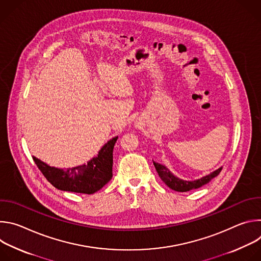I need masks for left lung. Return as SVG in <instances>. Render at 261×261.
I'll return each mask as SVG.
<instances>
[{"instance_id":"8db88e82","label":"left lung","mask_w":261,"mask_h":261,"mask_svg":"<svg viewBox=\"0 0 261 261\" xmlns=\"http://www.w3.org/2000/svg\"><path fill=\"white\" fill-rule=\"evenodd\" d=\"M154 165H155V168H156L159 176L161 177V179L168 186L170 189L177 191V192H187L192 189L200 188L201 186L207 184L212 178L217 176L220 173V171L222 170V167H220L217 170L210 173L208 175H205L201 178H198L195 180H184V179L178 178L175 175H173L169 171V169L167 167H165L164 165L156 163V162H154Z\"/></svg>"}]
</instances>
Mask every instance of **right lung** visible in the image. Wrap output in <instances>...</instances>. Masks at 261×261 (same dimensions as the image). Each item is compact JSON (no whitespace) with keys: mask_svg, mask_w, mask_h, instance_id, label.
Returning a JSON list of instances; mask_svg holds the SVG:
<instances>
[{"mask_svg":"<svg viewBox=\"0 0 261 261\" xmlns=\"http://www.w3.org/2000/svg\"><path fill=\"white\" fill-rule=\"evenodd\" d=\"M117 139L118 136L105 143L99 151L98 156L91 159L88 164L65 170L51 167L36 157H33V159L46 179L57 189L93 194L113 177V152Z\"/></svg>","mask_w":261,"mask_h":261,"instance_id":"right-lung-1","label":"right lung"}]
</instances>
